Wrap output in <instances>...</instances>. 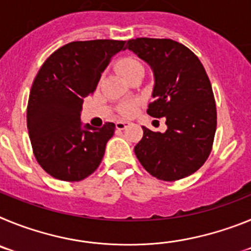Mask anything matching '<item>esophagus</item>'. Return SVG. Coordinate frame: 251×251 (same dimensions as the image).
Wrapping results in <instances>:
<instances>
[{
  "instance_id": "esophagus-1",
  "label": "esophagus",
  "mask_w": 251,
  "mask_h": 251,
  "mask_svg": "<svg viewBox=\"0 0 251 251\" xmlns=\"http://www.w3.org/2000/svg\"><path fill=\"white\" fill-rule=\"evenodd\" d=\"M129 126V122H123V121H118L115 123V128L119 130H123L124 128H127Z\"/></svg>"
}]
</instances>
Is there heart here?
Returning a JSON list of instances; mask_svg holds the SVG:
<instances>
[{
	"label": "heart",
	"mask_w": 251,
	"mask_h": 251,
	"mask_svg": "<svg viewBox=\"0 0 251 251\" xmlns=\"http://www.w3.org/2000/svg\"><path fill=\"white\" fill-rule=\"evenodd\" d=\"M118 68L122 74L124 76H127V75L132 74V73L137 72V70L143 69V66H142V64L139 63L138 60L133 59V57H124L118 63ZM133 112H134V105H132V104H128V105L123 108V113L126 115H130Z\"/></svg>",
	"instance_id": "heart-1"
}]
</instances>
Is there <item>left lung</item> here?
<instances>
[{"label": "left lung", "mask_w": 251, "mask_h": 251, "mask_svg": "<svg viewBox=\"0 0 251 251\" xmlns=\"http://www.w3.org/2000/svg\"><path fill=\"white\" fill-rule=\"evenodd\" d=\"M152 69L154 85L147 113L166 117L165 133L143 128L134 153L148 174L176 181L196 172L211 152L216 104L211 83L199 57L171 39L138 37L127 43Z\"/></svg>", "instance_id": "8db88e82"}]
</instances>
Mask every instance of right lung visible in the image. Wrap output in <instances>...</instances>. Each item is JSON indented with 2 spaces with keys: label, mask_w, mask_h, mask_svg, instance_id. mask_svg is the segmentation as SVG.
Listing matches in <instances>:
<instances>
[{
  "label": "right lung",
  "mask_w": 251,
  "mask_h": 251,
  "mask_svg": "<svg viewBox=\"0 0 251 251\" xmlns=\"http://www.w3.org/2000/svg\"><path fill=\"white\" fill-rule=\"evenodd\" d=\"M126 41H74L57 49L40 68L27 104V129L39 165L61 181H81L100 165L114 123L80 122L84 98L95 90L110 59Z\"/></svg>",
  "instance_id": "obj_1"
}]
</instances>
